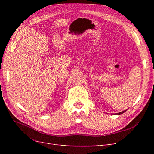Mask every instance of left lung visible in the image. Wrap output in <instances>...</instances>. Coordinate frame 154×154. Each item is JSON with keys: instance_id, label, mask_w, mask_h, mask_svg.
I'll list each match as a JSON object with an SVG mask.
<instances>
[{"instance_id": "obj_1", "label": "left lung", "mask_w": 154, "mask_h": 154, "mask_svg": "<svg viewBox=\"0 0 154 154\" xmlns=\"http://www.w3.org/2000/svg\"><path fill=\"white\" fill-rule=\"evenodd\" d=\"M127 110H124V111H122V112H119V113H117V114H116V115H120V114H122L123 113H124V112H125L126 111H127Z\"/></svg>"}]
</instances>
